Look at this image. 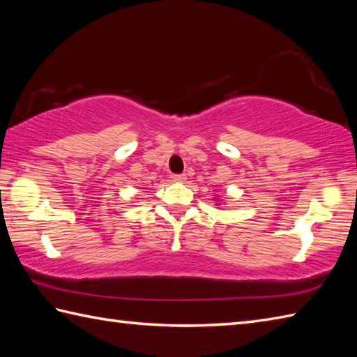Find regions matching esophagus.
I'll use <instances>...</instances> for the list:
<instances>
[{
  "label": "esophagus",
  "mask_w": 357,
  "mask_h": 357,
  "mask_svg": "<svg viewBox=\"0 0 357 357\" xmlns=\"http://www.w3.org/2000/svg\"><path fill=\"white\" fill-rule=\"evenodd\" d=\"M172 179L174 181V183H184V181L187 179L185 174H172Z\"/></svg>",
  "instance_id": "esophagus-1"
}]
</instances>
